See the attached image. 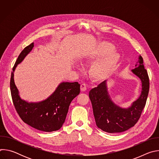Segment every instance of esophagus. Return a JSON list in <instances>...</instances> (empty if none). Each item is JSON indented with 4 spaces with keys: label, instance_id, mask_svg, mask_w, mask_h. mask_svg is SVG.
I'll return each mask as SVG.
<instances>
[{
    "label": "esophagus",
    "instance_id": "34e87169",
    "mask_svg": "<svg viewBox=\"0 0 159 159\" xmlns=\"http://www.w3.org/2000/svg\"><path fill=\"white\" fill-rule=\"evenodd\" d=\"M80 90H81V91H82V92L85 91V90H87V85L84 83L80 85Z\"/></svg>",
    "mask_w": 159,
    "mask_h": 159
}]
</instances>
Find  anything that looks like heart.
Returning <instances> with one entry per match:
<instances>
[{"label": "heart", "mask_w": 159, "mask_h": 159, "mask_svg": "<svg viewBox=\"0 0 159 159\" xmlns=\"http://www.w3.org/2000/svg\"><path fill=\"white\" fill-rule=\"evenodd\" d=\"M115 49V46L112 43L105 41H101L82 58V61L98 59L89 69V74L94 79H103L118 63L120 55Z\"/></svg>", "instance_id": "1"}]
</instances>
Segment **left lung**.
<instances>
[{"label": "left lung", "mask_w": 159, "mask_h": 159, "mask_svg": "<svg viewBox=\"0 0 159 159\" xmlns=\"http://www.w3.org/2000/svg\"><path fill=\"white\" fill-rule=\"evenodd\" d=\"M133 74L142 82V92L139 98L127 108L121 107L112 101L104 80L89 91L94 116L97 126L104 131L114 133L128 130L139 121L145 106L149 91V78L145 69L141 55L135 65Z\"/></svg>", "instance_id": "left-lung-1"}]
</instances>
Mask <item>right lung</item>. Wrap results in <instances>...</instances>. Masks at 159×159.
I'll use <instances>...</instances> for the list:
<instances>
[{"label": "right lung", "mask_w": 159, "mask_h": 159, "mask_svg": "<svg viewBox=\"0 0 159 159\" xmlns=\"http://www.w3.org/2000/svg\"><path fill=\"white\" fill-rule=\"evenodd\" d=\"M34 47L32 43L21 52L14 66L10 81L11 96L20 118L25 123L40 131L51 132L62 126L72 101L80 93V84L75 82H61L55 91L46 99L29 102L22 99L15 84L14 73L16 68Z\"/></svg>", "instance_id": "obj_1"}]
</instances>
